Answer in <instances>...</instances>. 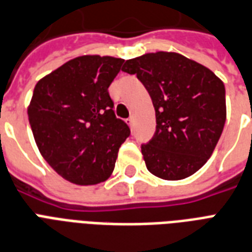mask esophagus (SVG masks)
Wrapping results in <instances>:
<instances>
[{
  "label": "esophagus",
  "mask_w": 252,
  "mask_h": 252,
  "mask_svg": "<svg viewBox=\"0 0 252 252\" xmlns=\"http://www.w3.org/2000/svg\"><path fill=\"white\" fill-rule=\"evenodd\" d=\"M126 122H127V125L130 126V127H132V125H134V118H132V117H130V118H128Z\"/></svg>",
  "instance_id": "34e87169"
}]
</instances>
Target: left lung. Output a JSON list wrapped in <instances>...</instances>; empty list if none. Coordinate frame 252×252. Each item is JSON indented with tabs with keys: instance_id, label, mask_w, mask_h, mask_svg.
<instances>
[{
	"instance_id": "8db88e82",
	"label": "left lung",
	"mask_w": 252,
	"mask_h": 252,
	"mask_svg": "<svg viewBox=\"0 0 252 252\" xmlns=\"http://www.w3.org/2000/svg\"><path fill=\"white\" fill-rule=\"evenodd\" d=\"M153 99L157 131L142 144L150 172L163 180L192 176L212 157L226 121L225 85L209 68L177 52L126 60Z\"/></svg>"
}]
</instances>
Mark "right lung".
I'll return each mask as SVG.
<instances>
[{
  "label": "right lung",
  "mask_w": 252,
  "mask_h": 252,
  "mask_svg": "<svg viewBox=\"0 0 252 252\" xmlns=\"http://www.w3.org/2000/svg\"><path fill=\"white\" fill-rule=\"evenodd\" d=\"M125 60L83 55L39 80L27 116L39 153L65 180L102 183L130 128L114 116L108 88Z\"/></svg>",
  "instance_id": "1"
}]
</instances>
